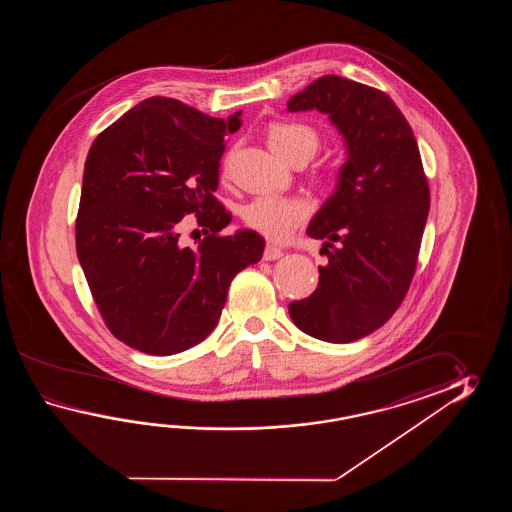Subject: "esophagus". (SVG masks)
<instances>
[{"instance_id":"1","label":"esophagus","mask_w":512,"mask_h":512,"mask_svg":"<svg viewBox=\"0 0 512 512\" xmlns=\"http://www.w3.org/2000/svg\"><path fill=\"white\" fill-rule=\"evenodd\" d=\"M282 256V249H278V247H274V245H267V247H265V251H263V260H280Z\"/></svg>"}]
</instances>
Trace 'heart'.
I'll use <instances>...</instances> for the list:
<instances>
[{"label": "heart", "instance_id": "heart-1", "mask_svg": "<svg viewBox=\"0 0 512 512\" xmlns=\"http://www.w3.org/2000/svg\"><path fill=\"white\" fill-rule=\"evenodd\" d=\"M267 139L272 150L285 161H291L296 155H305L309 159L320 146V137L315 128L304 122H276L267 130ZM337 177V174H331L329 181H337ZM307 216L309 208L296 197L269 194L252 199L243 207V221L247 227L272 241L289 240Z\"/></svg>", "mask_w": 512, "mask_h": 512}]
</instances>
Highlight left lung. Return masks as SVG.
I'll return each mask as SVG.
<instances>
[{
  "instance_id": "8db88e82",
  "label": "left lung",
  "mask_w": 512,
  "mask_h": 512,
  "mask_svg": "<svg viewBox=\"0 0 512 512\" xmlns=\"http://www.w3.org/2000/svg\"><path fill=\"white\" fill-rule=\"evenodd\" d=\"M287 109L326 113L346 142L337 190L307 229L326 240L327 265L315 293L289 304L298 329L346 344L386 324L414 278L430 208L421 153L392 98L348 78H318Z\"/></svg>"
}]
</instances>
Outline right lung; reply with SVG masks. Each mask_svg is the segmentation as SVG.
Returning <instances> with one entry per match:
<instances>
[{
	"mask_svg": "<svg viewBox=\"0 0 512 512\" xmlns=\"http://www.w3.org/2000/svg\"><path fill=\"white\" fill-rule=\"evenodd\" d=\"M241 111L216 119L181 100H142L98 135L87 153L77 216L78 261L115 337L150 355H174L212 333L232 278L258 263L254 230L221 234L225 137ZM196 213L206 238L178 240V221Z\"/></svg>",
	"mask_w": 512,
	"mask_h": 512,
	"instance_id": "right-lung-1",
	"label": "right lung"
}]
</instances>
